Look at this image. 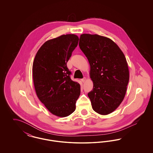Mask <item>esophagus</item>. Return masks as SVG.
I'll return each mask as SVG.
<instances>
[{
  "label": "esophagus",
  "instance_id": "obj_1",
  "mask_svg": "<svg viewBox=\"0 0 153 153\" xmlns=\"http://www.w3.org/2000/svg\"><path fill=\"white\" fill-rule=\"evenodd\" d=\"M86 80H87V79H86V77H84L83 79H81V81H82V82L84 83V82H85V81H86Z\"/></svg>",
  "mask_w": 153,
  "mask_h": 153
}]
</instances>
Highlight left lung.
Returning a JSON list of instances; mask_svg holds the SVG:
<instances>
[{"label":"left lung","instance_id":"8db88e82","mask_svg":"<svg viewBox=\"0 0 153 153\" xmlns=\"http://www.w3.org/2000/svg\"><path fill=\"white\" fill-rule=\"evenodd\" d=\"M79 46L91 66L94 88L88 96L92 108L99 114H109L123 101L129 81L123 53L111 39L97 34L81 35Z\"/></svg>","mask_w":153,"mask_h":153}]
</instances>
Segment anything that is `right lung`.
I'll return each instance as SVG.
<instances>
[{
	"label": "right lung",
	"mask_w": 153,
	"mask_h": 153,
	"mask_svg": "<svg viewBox=\"0 0 153 153\" xmlns=\"http://www.w3.org/2000/svg\"><path fill=\"white\" fill-rule=\"evenodd\" d=\"M79 37L66 34L45 42L36 53L33 77L36 95L57 117L69 116L76 109L80 85L71 79L66 63L77 47Z\"/></svg>",
	"instance_id": "1"
}]
</instances>
